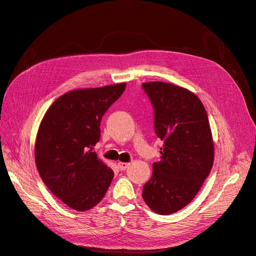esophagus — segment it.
<instances>
[{"instance_id":"esophagus-1","label":"esophagus","mask_w":256,"mask_h":256,"mask_svg":"<svg viewBox=\"0 0 256 256\" xmlns=\"http://www.w3.org/2000/svg\"><path fill=\"white\" fill-rule=\"evenodd\" d=\"M128 163H123V162H119L118 163V168L120 170H126L128 167Z\"/></svg>"}]
</instances>
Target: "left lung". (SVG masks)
<instances>
[{"instance_id":"1","label":"left lung","mask_w":256,"mask_h":256,"mask_svg":"<svg viewBox=\"0 0 256 256\" xmlns=\"http://www.w3.org/2000/svg\"><path fill=\"white\" fill-rule=\"evenodd\" d=\"M154 110V132L164 142L153 163L142 198L158 214H172L191 202L214 165V142L200 98L167 82L142 84Z\"/></svg>"}]
</instances>
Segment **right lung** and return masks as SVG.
Listing matches in <instances>:
<instances>
[{
  "mask_svg": "<svg viewBox=\"0 0 256 256\" xmlns=\"http://www.w3.org/2000/svg\"><path fill=\"white\" fill-rule=\"evenodd\" d=\"M126 84L65 93L44 116L35 144L36 167L44 184L78 211L103 200L114 172L92 151L100 121L126 90Z\"/></svg>",
  "mask_w": 256,
  "mask_h": 256,
  "instance_id": "1",
  "label": "right lung"
}]
</instances>
